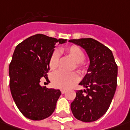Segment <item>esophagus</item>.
<instances>
[{
	"label": "esophagus",
	"mask_w": 130,
	"mask_h": 130,
	"mask_svg": "<svg viewBox=\"0 0 130 130\" xmlns=\"http://www.w3.org/2000/svg\"><path fill=\"white\" fill-rule=\"evenodd\" d=\"M60 91H61V93H62V94H63V93H65V92H66V90H65V89H61Z\"/></svg>",
	"instance_id": "34e87169"
}]
</instances>
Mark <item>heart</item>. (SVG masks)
<instances>
[{"mask_svg":"<svg viewBox=\"0 0 130 130\" xmlns=\"http://www.w3.org/2000/svg\"><path fill=\"white\" fill-rule=\"evenodd\" d=\"M68 55L75 62V68L80 73H84L86 71V65L84 62L85 55L83 50L76 45H70L65 50ZM59 65V53L54 51L49 60V66L51 70L56 69ZM52 83L55 87L59 88H68L78 80L76 73H65L57 71L52 75Z\"/></svg>","mask_w":130,"mask_h":130,"instance_id":"1","label":"heart"}]
</instances>
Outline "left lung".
Wrapping results in <instances>:
<instances>
[{
    "mask_svg": "<svg viewBox=\"0 0 130 130\" xmlns=\"http://www.w3.org/2000/svg\"><path fill=\"white\" fill-rule=\"evenodd\" d=\"M69 42L83 48L90 60L87 73L79 83L86 89L76 91L70 109L80 121L94 122L105 114L113 99L117 85V65L112 52L93 39Z\"/></svg>",
    "mask_w": 130,
    "mask_h": 130,
    "instance_id": "8db88e82",
    "label": "left lung"
}]
</instances>
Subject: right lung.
Wrapping results in <instances>:
<instances>
[{"label": "right lung", "mask_w": 130, "mask_h": 130, "mask_svg": "<svg viewBox=\"0 0 130 130\" xmlns=\"http://www.w3.org/2000/svg\"><path fill=\"white\" fill-rule=\"evenodd\" d=\"M66 42L38 34L16 47L9 65L10 89L16 105L26 118L42 120L55 109L60 91L41 86L39 83L43 77L48 79L49 60L55 45Z\"/></svg>", "instance_id": "1"}]
</instances>
